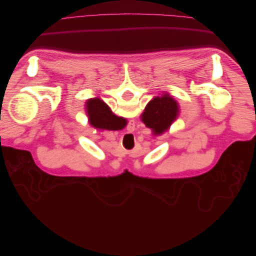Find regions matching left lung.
I'll list each match as a JSON object with an SVG mask.
<instances>
[{"label":"left lung","mask_w":256,"mask_h":256,"mask_svg":"<svg viewBox=\"0 0 256 256\" xmlns=\"http://www.w3.org/2000/svg\"><path fill=\"white\" fill-rule=\"evenodd\" d=\"M180 106L177 102L166 92L152 98L145 106L141 115L142 122L147 128H150L154 136H160L171 127L176 120Z\"/></svg>","instance_id":"left-lung-1"}]
</instances>
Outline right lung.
Instances as JSON below:
<instances>
[{
  "mask_svg": "<svg viewBox=\"0 0 256 256\" xmlns=\"http://www.w3.org/2000/svg\"><path fill=\"white\" fill-rule=\"evenodd\" d=\"M86 112L90 125L98 129L118 130L122 128L124 118L112 113L102 99L90 98L86 102Z\"/></svg>",
  "mask_w": 256,
  "mask_h": 256,
  "instance_id": "1",
  "label": "right lung"
}]
</instances>
